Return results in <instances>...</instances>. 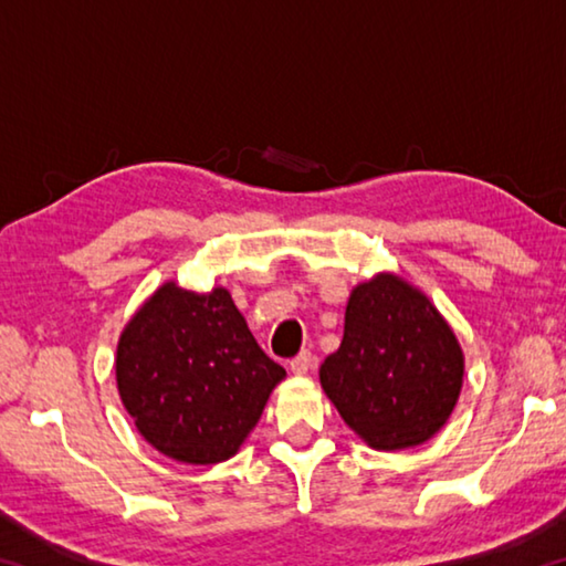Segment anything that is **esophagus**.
I'll use <instances>...</instances> for the list:
<instances>
[{
    "label": "esophagus",
    "mask_w": 566,
    "mask_h": 566,
    "mask_svg": "<svg viewBox=\"0 0 566 566\" xmlns=\"http://www.w3.org/2000/svg\"><path fill=\"white\" fill-rule=\"evenodd\" d=\"M312 367H314L312 352H300L294 359H290V369L294 371V375H306Z\"/></svg>",
    "instance_id": "esophagus-1"
}]
</instances>
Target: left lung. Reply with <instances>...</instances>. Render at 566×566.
<instances>
[{
	"instance_id": "1",
	"label": "left lung",
	"mask_w": 566,
	"mask_h": 566,
	"mask_svg": "<svg viewBox=\"0 0 566 566\" xmlns=\"http://www.w3.org/2000/svg\"><path fill=\"white\" fill-rule=\"evenodd\" d=\"M464 354L417 286L381 272L352 290L339 349L319 367L322 389L379 452L424 444L462 391Z\"/></svg>"
}]
</instances>
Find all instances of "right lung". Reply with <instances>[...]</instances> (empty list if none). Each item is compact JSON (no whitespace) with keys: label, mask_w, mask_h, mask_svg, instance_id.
Returning <instances> with one entry per match:
<instances>
[{"label":"right lung","mask_w":566,"mask_h":566,"mask_svg":"<svg viewBox=\"0 0 566 566\" xmlns=\"http://www.w3.org/2000/svg\"><path fill=\"white\" fill-rule=\"evenodd\" d=\"M114 367L139 434L185 464L234 457L286 377L224 286L197 294L175 282L161 284L127 322Z\"/></svg>","instance_id":"obj_1"}]
</instances>
